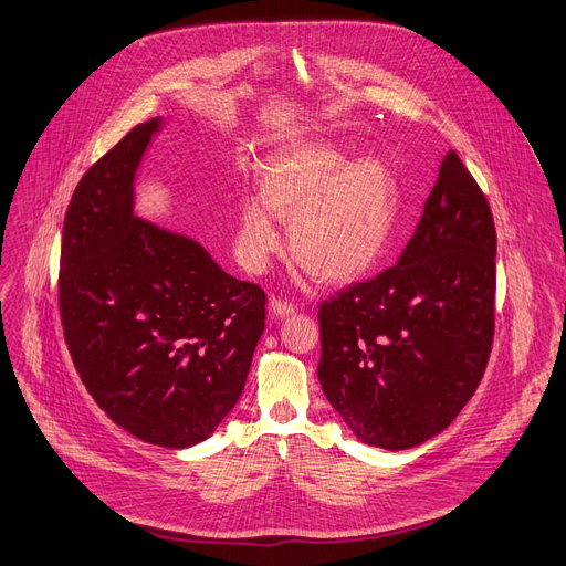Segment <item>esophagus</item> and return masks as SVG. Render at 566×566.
I'll return each mask as SVG.
<instances>
[{
  "label": "esophagus",
  "instance_id": "esophagus-1",
  "mask_svg": "<svg viewBox=\"0 0 566 566\" xmlns=\"http://www.w3.org/2000/svg\"><path fill=\"white\" fill-rule=\"evenodd\" d=\"M269 312H271V316H275V318H289V316L295 314V306H293L291 302L280 300V297H271Z\"/></svg>",
  "mask_w": 566,
  "mask_h": 566
}]
</instances>
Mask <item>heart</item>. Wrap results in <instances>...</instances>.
<instances>
[{
	"instance_id": "1",
	"label": "heart",
	"mask_w": 566,
	"mask_h": 566,
	"mask_svg": "<svg viewBox=\"0 0 566 566\" xmlns=\"http://www.w3.org/2000/svg\"><path fill=\"white\" fill-rule=\"evenodd\" d=\"M289 221V250L312 277L329 284L368 273L397 226L399 185L379 158L349 160L325 142H304L271 158L260 196L239 205L237 254L262 271L280 248L275 219Z\"/></svg>"
}]
</instances>
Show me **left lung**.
Wrapping results in <instances>:
<instances>
[{
    "label": "left lung",
    "mask_w": 566,
    "mask_h": 566,
    "mask_svg": "<svg viewBox=\"0 0 566 566\" xmlns=\"http://www.w3.org/2000/svg\"><path fill=\"white\" fill-rule=\"evenodd\" d=\"M494 260L490 205L449 150L399 262L321 304L318 379L358 440L410 449L472 399L494 334Z\"/></svg>",
    "instance_id": "left-lung-1"
}]
</instances>
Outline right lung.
I'll return each mask as SVG.
<instances>
[{
    "label": "right lung",
    "mask_w": 566,
    "mask_h": 566,
    "mask_svg": "<svg viewBox=\"0 0 566 566\" xmlns=\"http://www.w3.org/2000/svg\"><path fill=\"white\" fill-rule=\"evenodd\" d=\"M163 126H135L81 178L59 297L72 361L98 408L148 444L187 449L241 397L266 295L196 239L137 217V171Z\"/></svg>",
    "instance_id": "1"
}]
</instances>
